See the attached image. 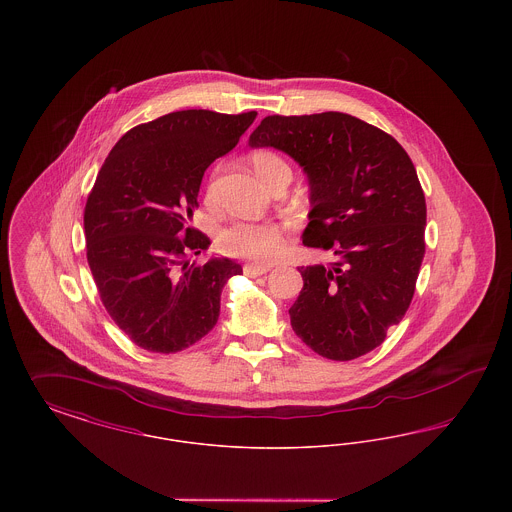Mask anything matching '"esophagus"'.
Returning a JSON list of instances; mask_svg holds the SVG:
<instances>
[{
  "label": "esophagus",
  "mask_w": 512,
  "mask_h": 512,
  "mask_svg": "<svg viewBox=\"0 0 512 512\" xmlns=\"http://www.w3.org/2000/svg\"><path fill=\"white\" fill-rule=\"evenodd\" d=\"M268 270H270L268 265H245L244 274L249 276V278H257V276L267 274Z\"/></svg>",
  "instance_id": "esophagus-1"
}]
</instances>
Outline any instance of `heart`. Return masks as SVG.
Wrapping results in <instances>:
<instances>
[{"label": "heart", "instance_id": "heart-1", "mask_svg": "<svg viewBox=\"0 0 512 512\" xmlns=\"http://www.w3.org/2000/svg\"><path fill=\"white\" fill-rule=\"evenodd\" d=\"M251 165L257 176L268 182L280 172H292L288 163L274 151L261 149L251 155ZM213 184L207 190V197L213 199ZM217 247L230 257L251 259V261H270L282 251V232L272 224H253V222H234L232 226L220 230Z\"/></svg>", "mask_w": 512, "mask_h": 512}]
</instances>
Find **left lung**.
<instances>
[{
    "instance_id": "1",
    "label": "left lung",
    "mask_w": 512,
    "mask_h": 512,
    "mask_svg": "<svg viewBox=\"0 0 512 512\" xmlns=\"http://www.w3.org/2000/svg\"><path fill=\"white\" fill-rule=\"evenodd\" d=\"M249 147H274L309 180L307 247L336 263L301 267L293 332L315 353L351 361L405 317L424 257L426 199L407 151L384 130L345 113L267 117Z\"/></svg>"
}]
</instances>
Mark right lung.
<instances>
[{
    "label": "right lung",
    "mask_w": 512,
    "mask_h": 512,
    "mask_svg": "<svg viewBox=\"0 0 512 512\" xmlns=\"http://www.w3.org/2000/svg\"><path fill=\"white\" fill-rule=\"evenodd\" d=\"M255 111L188 109L134 126L111 149L84 211L88 265L107 313L138 347L176 353L207 336L242 267L184 261L211 240L190 222L207 167L234 149Z\"/></svg>",
    "instance_id": "add662e5"
}]
</instances>
